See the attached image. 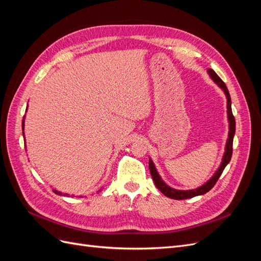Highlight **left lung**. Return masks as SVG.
Segmentation results:
<instances>
[{"mask_svg":"<svg viewBox=\"0 0 261 261\" xmlns=\"http://www.w3.org/2000/svg\"><path fill=\"white\" fill-rule=\"evenodd\" d=\"M208 73L210 75V77L212 78V81L215 82L220 88H222V90L224 91L226 99H227V116H228V122H230V132H228V138L226 141V147H225V152L223 155L222 159V163H221L220 168L218 169V171L216 172V174L213 175L206 184L196 188V189H192V191H177V189L171 188L170 186H168L164 181L161 179V177L158 174V172L154 168L153 162L149 159V170L150 173H151L152 179L154 181V184L156 186V188L159 191L164 194L169 198L172 199H177V200H181V199H188V198H193L195 196L198 195H203L208 193L210 189L216 185V183L218 181V179L220 178L221 174H222L223 170L225 169V167L227 165V163L231 161L232 158V152H233V138H234V134H235V118L234 115L232 113V108H231V97L230 93H228L227 87L225 86V84L223 83V81L216 74V72L213 69H208Z\"/></svg>","mask_w":261,"mask_h":261,"instance_id":"left-lung-1","label":"left lung"}]
</instances>
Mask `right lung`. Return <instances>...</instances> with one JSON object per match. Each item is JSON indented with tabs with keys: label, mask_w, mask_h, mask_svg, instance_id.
Listing matches in <instances>:
<instances>
[{
	"label": "right lung",
	"mask_w": 261,
	"mask_h": 261,
	"mask_svg": "<svg viewBox=\"0 0 261 261\" xmlns=\"http://www.w3.org/2000/svg\"><path fill=\"white\" fill-rule=\"evenodd\" d=\"M22 129H23V121H22ZM55 194H58V195H61L62 193H60V192H58V191H53Z\"/></svg>",
	"instance_id": "1"
}]
</instances>
